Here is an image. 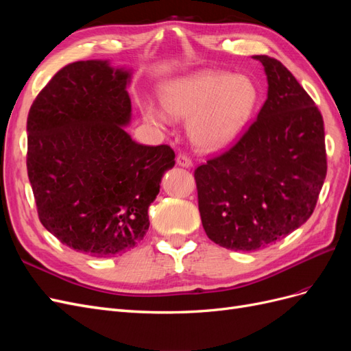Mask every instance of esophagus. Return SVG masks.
<instances>
[{
	"label": "esophagus",
	"instance_id": "obj_1",
	"mask_svg": "<svg viewBox=\"0 0 351 351\" xmlns=\"http://www.w3.org/2000/svg\"><path fill=\"white\" fill-rule=\"evenodd\" d=\"M177 164L180 167L189 168V167H192V159H190V156L186 155V154H178L177 155Z\"/></svg>",
	"mask_w": 351,
	"mask_h": 351
}]
</instances>
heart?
Segmentation results:
<instances>
[{
    "instance_id": "heart-1",
    "label": "heart",
    "mask_w": 351,
    "mask_h": 351,
    "mask_svg": "<svg viewBox=\"0 0 351 351\" xmlns=\"http://www.w3.org/2000/svg\"><path fill=\"white\" fill-rule=\"evenodd\" d=\"M258 93L241 74L204 71L164 84L161 102L173 119L189 120V134L202 151L214 152L230 145L247 124ZM146 120L165 125L168 117L152 104L143 108Z\"/></svg>"
}]
</instances>
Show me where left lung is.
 Returning a JSON list of instances; mask_svg holds the SVG:
<instances>
[{
    "label": "left lung",
    "instance_id": "obj_1",
    "mask_svg": "<svg viewBox=\"0 0 351 351\" xmlns=\"http://www.w3.org/2000/svg\"><path fill=\"white\" fill-rule=\"evenodd\" d=\"M268 98L228 151L195 169L206 236L230 250L253 252L309 219L326 177L321 111L278 60L254 56Z\"/></svg>",
    "mask_w": 351,
    "mask_h": 351
}]
</instances>
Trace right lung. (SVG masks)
Returning <instances> with one entry per match:
<instances>
[{"label":"right lung","mask_w":351,"mask_h":351,"mask_svg":"<svg viewBox=\"0 0 351 351\" xmlns=\"http://www.w3.org/2000/svg\"><path fill=\"white\" fill-rule=\"evenodd\" d=\"M129 79L107 61L71 62L27 115V176L42 226L95 258L123 254L143 240L147 209L176 164L168 145L136 143L124 130Z\"/></svg>","instance_id":"add662e5"}]
</instances>
